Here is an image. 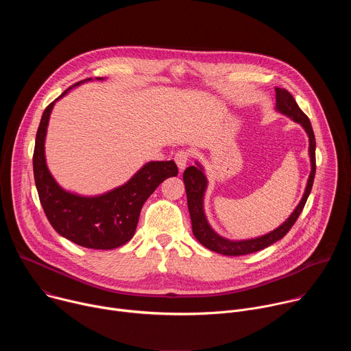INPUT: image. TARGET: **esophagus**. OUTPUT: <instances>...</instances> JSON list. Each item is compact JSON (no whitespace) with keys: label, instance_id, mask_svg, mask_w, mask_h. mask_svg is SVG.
I'll return each instance as SVG.
<instances>
[{"label":"esophagus","instance_id":"1","mask_svg":"<svg viewBox=\"0 0 351 351\" xmlns=\"http://www.w3.org/2000/svg\"><path fill=\"white\" fill-rule=\"evenodd\" d=\"M189 158H190V153L187 152V149H179V152H178V153L175 154V157H173L175 162H176V165L179 167L180 171L184 169V167H186Z\"/></svg>","mask_w":351,"mask_h":351}]
</instances>
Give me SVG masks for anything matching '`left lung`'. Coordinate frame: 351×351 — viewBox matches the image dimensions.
Masks as SVG:
<instances>
[{
    "label": "left lung",
    "mask_w": 351,
    "mask_h": 351,
    "mask_svg": "<svg viewBox=\"0 0 351 351\" xmlns=\"http://www.w3.org/2000/svg\"><path fill=\"white\" fill-rule=\"evenodd\" d=\"M275 91H276V110L302 125L306 129L308 138H310L311 173H310V178L307 182L304 195L302 198V202H300V204L297 206V208L293 211V214L278 229L272 230L268 234L257 237V239L232 241V240L223 239L219 234H217L211 229V226L208 225V222L206 219L204 210H203V198H204V191L207 187V179L203 173L202 167L186 168L183 172V182H184V187H186L187 207H189V213H190L193 234L204 247L210 248L211 252H215V253H219L223 256H244V254H252V253L260 252V250L276 243L283 236H286V233L291 229V226L294 225V222L297 221L300 214H302L307 198L311 193L314 176H315V136H314L311 122H310L308 117L302 110H300V107L295 103V99L287 90L275 87Z\"/></svg>",
    "instance_id": "obj_1"
}]
</instances>
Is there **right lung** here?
Wrapping results in <instances>:
<instances>
[{"label":"right lung","instance_id":"obj_1","mask_svg":"<svg viewBox=\"0 0 351 351\" xmlns=\"http://www.w3.org/2000/svg\"><path fill=\"white\" fill-rule=\"evenodd\" d=\"M86 80L75 83L57 99ZM54 103L43 112L33 153L34 182L44 214L61 236L82 247L117 248L133 237L145 199L167 178L178 175V167L173 161L148 162L126 184L98 197L65 191L49 173L44 157L45 132Z\"/></svg>","mask_w":351,"mask_h":351}]
</instances>
